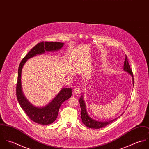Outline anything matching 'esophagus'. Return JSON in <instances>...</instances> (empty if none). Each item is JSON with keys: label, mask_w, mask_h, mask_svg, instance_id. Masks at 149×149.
Listing matches in <instances>:
<instances>
[{"label": "esophagus", "mask_w": 149, "mask_h": 149, "mask_svg": "<svg viewBox=\"0 0 149 149\" xmlns=\"http://www.w3.org/2000/svg\"><path fill=\"white\" fill-rule=\"evenodd\" d=\"M80 92V89L79 88H76L74 89V91H73V92L75 93V94H79Z\"/></svg>", "instance_id": "34e87169"}]
</instances>
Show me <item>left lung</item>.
Instances as JSON below:
<instances>
[{
    "label": "left lung",
    "mask_w": 149,
    "mask_h": 149,
    "mask_svg": "<svg viewBox=\"0 0 149 149\" xmlns=\"http://www.w3.org/2000/svg\"><path fill=\"white\" fill-rule=\"evenodd\" d=\"M123 69L125 71L128 72L130 74L132 77V82H133V85H134V76L132 73V71L131 69L130 68V66L128 64V62L127 58V56L126 55L125 60V63H124V66H123ZM80 107H81V119L83 121V123L84 125H85L86 127L91 128H100L104 127H106L109 124L111 123L115 120H116L118 118H119L120 116L118 117L116 119L111 120L109 121H107V122H99L93 120L89 116V115L87 113V112L86 111V107H85V104L83 96H81L80 98ZM121 116V115H120Z\"/></svg>",
    "instance_id": "obj_1"
}]
</instances>
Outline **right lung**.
<instances>
[{"instance_id": "add662e5", "label": "right lung", "mask_w": 149, "mask_h": 149, "mask_svg": "<svg viewBox=\"0 0 149 149\" xmlns=\"http://www.w3.org/2000/svg\"><path fill=\"white\" fill-rule=\"evenodd\" d=\"M64 45L63 43L57 42H44L37 44L22 59L18 68V81L16 94L18 101L29 118L33 122L40 125H47L54 122L58 116L60 107L64 102L69 99L72 93V89L63 88L56 97L47 106L37 107L33 106L24 97L21 85V73L23 66L26 61L37 54H40L46 51H54L60 49Z\"/></svg>"}]
</instances>
